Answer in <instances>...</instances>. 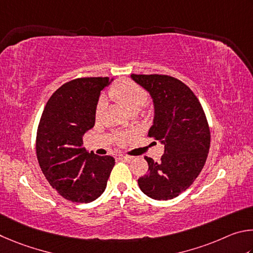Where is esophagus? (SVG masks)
Masks as SVG:
<instances>
[{"instance_id": "esophagus-1", "label": "esophagus", "mask_w": 253, "mask_h": 253, "mask_svg": "<svg viewBox=\"0 0 253 253\" xmlns=\"http://www.w3.org/2000/svg\"><path fill=\"white\" fill-rule=\"evenodd\" d=\"M119 159H120V160H122V161H126V162H129V161H131V160H133V158H132V157H127V156H126V157H119Z\"/></svg>"}]
</instances>
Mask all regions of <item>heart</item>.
Listing matches in <instances>:
<instances>
[{"mask_svg": "<svg viewBox=\"0 0 253 253\" xmlns=\"http://www.w3.org/2000/svg\"><path fill=\"white\" fill-rule=\"evenodd\" d=\"M109 97L115 103L126 111L127 113L133 114L139 112L140 109L145 104L148 100V93L142 86L139 84L130 81V80H123L115 83L109 90ZM106 108V102L104 99H100L97 101L94 117L96 121L102 118L104 110ZM118 144H123L126 139L124 136H120L117 139Z\"/></svg>", "mask_w": 253, "mask_h": 253, "instance_id": "heart-1", "label": "heart"}]
</instances>
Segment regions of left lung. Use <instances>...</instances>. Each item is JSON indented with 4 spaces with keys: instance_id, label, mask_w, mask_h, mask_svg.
I'll use <instances>...</instances> for the list:
<instances>
[{
    "instance_id": "obj_1",
    "label": "left lung",
    "mask_w": 253,
    "mask_h": 253,
    "mask_svg": "<svg viewBox=\"0 0 253 253\" xmlns=\"http://www.w3.org/2000/svg\"><path fill=\"white\" fill-rule=\"evenodd\" d=\"M131 79L153 100V126L148 136L165 144L159 162L144 158L149 170L138 180L139 187L154 200H170L185 191L205 167L209 124L198 97L180 80L161 74H131Z\"/></svg>"
}]
</instances>
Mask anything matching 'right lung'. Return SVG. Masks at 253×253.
<instances>
[{
  "label": "right lung",
  "instance_id": "obj_1",
  "mask_svg": "<svg viewBox=\"0 0 253 253\" xmlns=\"http://www.w3.org/2000/svg\"><path fill=\"white\" fill-rule=\"evenodd\" d=\"M109 78H81L53 93L43 110L37 133V157L48 183L64 199L94 201L104 192L114 159L88 153L83 135L95 123L94 111Z\"/></svg>",
  "mask_w": 253,
  "mask_h": 253
}]
</instances>
